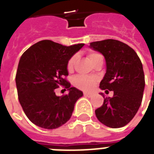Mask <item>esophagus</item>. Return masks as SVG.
<instances>
[{"label": "esophagus", "mask_w": 154, "mask_h": 154, "mask_svg": "<svg viewBox=\"0 0 154 154\" xmlns=\"http://www.w3.org/2000/svg\"><path fill=\"white\" fill-rule=\"evenodd\" d=\"M84 95L85 97H93V94H89V93H84Z\"/></svg>", "instance_id": "34e87169"}]
</instances>
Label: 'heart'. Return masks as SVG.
Returning <instances> with one entry per match:
<instances>
[{"instance_id": "1", "label": "heart", "mask_w": 154, "mask_h": 154, "mask_svg": "<svg viewBox=\"0 0 154 154\" xmlns=\"http://www.w3.org/2000/svg\"><path fill=\"white\" fill-rule=\"evenodd\" d=\"M99 56V54L96 53H91L89 54V58L90 60H93L94 58ZM77 60V57L73 56L72 57H71L69 60L67 65V69L69 71L72 70L73 67H74L75 62ZM97 79L94 77H89V76H83V75H78L76 76L73 79V84L77 88L82 89V90H85V91H89L94 89V85L96 84Z\"/></svg>"}]
</instances>
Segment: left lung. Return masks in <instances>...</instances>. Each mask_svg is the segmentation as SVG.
<instances>
[{
	"instance_id": "1",
	"label": "left lung",
	"mask_w": 154,
	"mask_h": 154,
	"mask_svg": "<svg viewBox=\"0 0 154 154\" xmlns=\"http://www.w3.org/2000/svg\"><path fill=\"white\" fill-rule=\"evenodd\" d=\"M89 47L101 53L105 59L106 71L100 83L105 93L113 91L112 97L105 98L95 110L99 122L110 128L127 125L136 115L145 89V75L140 58L128 45L108 39L90 43Z\"/></svg>"
}]
</instances>
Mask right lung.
<instances>
[{
  "label": "right lung",
  "mask_w": 154,
  "mask_h": 154,
  "mask_svg": "<svg viewBox=\"0 0 154 154\" xmlns=\"http://www.w3.org/2000/svg\"><path fill=\"white\" fill-rule=\"evenodd\" d=\"M85 44L65 46L49 40L37 42L23 53L18 64L16 85L25 115L37 126L57 129L70 119L82 91L70 87L64 78L69 75V60ZM62 85L69 93L57 96L55 89Z\"/></svg>",
  "instance_id": "obj_1"
}]
</instances>
